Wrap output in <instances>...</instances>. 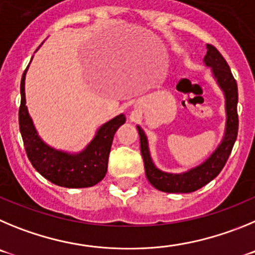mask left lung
<instances>
[{
	"label": "left lung",
	"instance_id": "obj_1",
	"mask_svg": "<svg viewBox=\"0 0 255 255\" xmlns=\"http://www.w3.org/2000/svg\"><path fill=\"white\" fill-rule=\"evenodd\" d=\"M206 66L212 68V73L217 84L225 94V107H226V129L219 147L212 155L198 166L182 174H171L159 170L153 165L148 151L147 137L139 126H137L141 143V155L143 157L144 171L148 182L156 189L166 193H190L199 189L212 179L216 178L228 161L234 143L238 137L239 118H238V85L231 73L228 62L225 61L219 50L213 45L207 44V54L205 56Z\"/></svg>",
	"mask_w": 255,
	"mask_h": 255
}]
</instances>
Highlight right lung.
Wrapping results in <instances>:
<instances>
[{"instance_id": "add662e5", "label": "right lung", "mask_w": 255, "mask_h": 255, "mask_svg": "<svg viewBox=\"0 0 255 255\" xmlns=\"http://www.w3.org/2000/svg\"><path fill=\"white\" fill-rule=\"evenodd\" d=\"M26 70L22 73L20 85L21 103L19 109V126L25 151L31 165L40 175L59 187L88 188L98 184L107 174L114 133L126 122L125 114H119L103 125L93 141L81 152L68 153L56 150L44 143L38 136L25 105Z\"/></svg>"}]
</instances>
